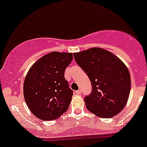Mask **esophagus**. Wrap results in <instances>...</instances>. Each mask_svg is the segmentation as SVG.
<instances>
[{
	"instance_id": "obj_1",
	"label": "esophagus",
	"mask_w": 147,
	"mask_h": 147,
	"mask_svg": "<svg viewBox=\"0 0 147 147\" xmlns=\"http://www.w3.org/2000/svg\"><path fill=\"white\" fill-rule=\"evenodd\" d=\"M75 92H76V94H81V93H82V91L79 90H79H76Z\"/></svg>"
}]
</instances>
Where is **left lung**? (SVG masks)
Masks as SVG:
<instances>
[{
  "label": "left lung",
  "mask_w": 147,
  "mask_h": 147,
  "mask_svg": "<svg viewBox=\"0 0 147 147\" xmlns=\"http://www.w3.org/2000/svg\"><path fill=\"white\" fill-rule=\"evenodd\" d=\"M74 57L92 84V92L84 97L86 108L100 118L118 114L126 105L131 90V76L125 64L100 47L74 53Z\"/></svg>",
  "instance_id": "1"
}]
</instances>
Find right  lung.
<instances>
[{
  "instance_id": "right-lung-1",
  "label": "right lung",
  "mask_w": 147,
  "mask_h": 147,
  "mask_svg": "<svg viewBox=\"0 0 147 147\" xmlns=\"http://www.w3.org/2000/svg\"><path fill=\"white\" fill-rule=\"evenodd\" d=\"M73 54L52 52L36 61L24 83V96L31 112L39 119L53 121L67 111L73 91L64 72Z\"/></svg>"
}]
</instances>
